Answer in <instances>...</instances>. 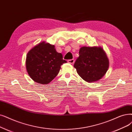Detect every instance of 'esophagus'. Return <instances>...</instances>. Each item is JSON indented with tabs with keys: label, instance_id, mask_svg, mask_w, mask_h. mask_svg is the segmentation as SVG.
Instances as JSON below:
<instances>
[{
	"label": "esophagus",
	"instance_id": "1",
	"mask_svg": "<svg viewBox=\"0 0 132 132\" xmlns=\"http://www.w3.org/2000/svg\"><path fill=\"white\" fill-rule=\"evenodd\" d=\"M74 59H71V60H68V61H67V62L69 63V64H73L74 63Z\"/></svg>",
	"mask_w": 132,
	"mask_h": 132
}]
</instances>
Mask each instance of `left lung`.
Returning <instances> with one entry per match:
<instances>
[{"mask_svg":"<svg viewBox=\"0 0 132 132\" xmlns=\"http://www.w3.org/2000/svg\"><path fill=\"white\" fill-rule=\"evenodd\" d=\"M79 56L74 64L79 76L88 82L99 81L109 67V60L105 51L100 46L81 47Z\"/></svg>","mask_w":132,"mask_h":132,"instance_id":"left-lung-1","label":"left lung"}]
</instances>
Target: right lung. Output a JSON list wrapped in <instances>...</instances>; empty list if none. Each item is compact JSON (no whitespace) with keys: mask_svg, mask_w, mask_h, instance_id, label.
I'll list each match as a JSON object with an SVG mask.
<instances>
[{"mask_svg":"<svg viewBox=\"0 0 132 132\" xmlns=\"http://www.w3.org/2000/svg\"><path fill=\"white\" fill-rule=\"evenodd\" d=\"M66 62L62 54L56 52L54 45L44 41L28 51L26 68L34 81L44 85L52 81L59 73L61 66Z\"/></svg>","mask_w":132,"mask_h":132,"instance_id":"right-lung-1","label":"right lung"}]
</instances>
